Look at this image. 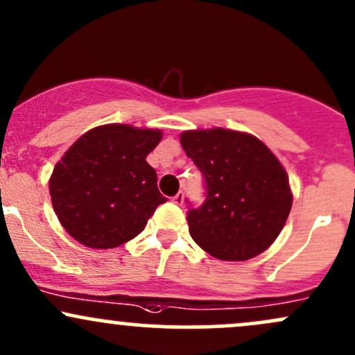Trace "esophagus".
Masks as SVG:
<instances>
[{
	"label": "esophagus",
	"instance_id": "obj_1",
	"mask_svg": "<svg viewBox=\"0 0 355 355\" xmlns=\"http://www.w3.org/2000/svg\"><path fill=\"white\" fill-rule=\"evenodd\" d=\"M182 201H184V194H182V193H178L176 196L173 198L174 205H182Z\"/></svg>",
	"mask_w": 355,
	"mask_h": 355
}]
</instances>
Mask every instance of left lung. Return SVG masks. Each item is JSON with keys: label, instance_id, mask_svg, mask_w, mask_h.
<instances>
[{"label": "left lung", "instance_id": "8db88e82", "mask_svg": "<svg viewBox=\"0 0 355 355\" xmlns=\"http://www.w3.org/2000/svg\"><path fill=\"white\" fill-rule=\"evenodd\" d=\"M179 140L207 186L205 203L188 211L194 242L220 261H249L269 249L293 205L279 159L245 132L186 130Z\"/></svg>", "mask_w": 355, "mask_h": 355}]
</instances>
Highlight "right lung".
<instances>
[{
  "mask_svg": "<svg viewBox=\"0 0 355 355\" xmlns=\"http://www.w3.org/2000/svg\"><path fill=\"white\" fill-rule=\"evenodd\" d=\"M162 132L110 123L79 137L49 179L52 207L72 239L89 249H115L146 228L166 201L147 155Z\"/></svg>",
  "mask_w": 355,
  "mask_h": 355,
  "instance_id": "add662e5",
  "label": "right lung"
}]
</instances>
